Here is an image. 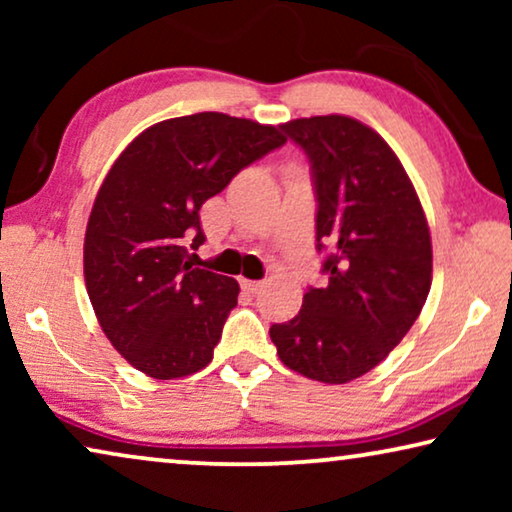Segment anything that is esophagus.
I'll list each match as a JSON object with an SVG mask.
<instances>
[{
    "instance_id": "obj_1",
    "label": "esophagus",
    "mask_w": 512,
    "mask_h": 512,
    "mask_svg": "<svg viewBox=\"0 0 512 512\" xmlns=\"http://www.w3.org/2000/svg\"><path fill=\"white\" fill-rule=\"evenodd\" d=\"M242 289L247 293H258L263 289V282H254V279H242Z\"/></svg>"
}]
</instances>
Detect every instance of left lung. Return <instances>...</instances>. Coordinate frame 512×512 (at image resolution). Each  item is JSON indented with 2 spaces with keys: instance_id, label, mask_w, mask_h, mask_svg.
Masks as SVG:
<instances>
[{
  "instance_id": "left-lung-1",
  "label": "left lung",
  "mask_w": 512,
  "mask_h": 512,
  "mask_svg": "<svg viewBox=\"0 0 512 512\" xmlns=\"http://www.w3.org/2000/svg\"><path fill=\"white\" fill-rule=\"evenodd\" d=\"M307 153L324 289L270 328L286 368L326 384L366 375L405 338L431 289V233L415 186L373 128L342 114L282 125Z\"/></svg>"
}]
</instances>
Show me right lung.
Instances as JSON below:
<instances>
[{
    "label": "right lung",
    "mask_w": 512,
    "mask_h": 512,
    "mask_svg": "<svg viewBox=\"0 0 512 512\" xmlns=\"http://www.w3.org/2000/svg\"><path fill=\"white\" fill-rule=\"evenodd\" d=\"M284 142L282 125L202 111L151 125L111 165L88 219L83 277L104 335L130 366L177 380L214 359L240 284L193 268L186 247L205 242V200Z\"/></svg>",
    "instance_id": "1"
}]
</instances>
